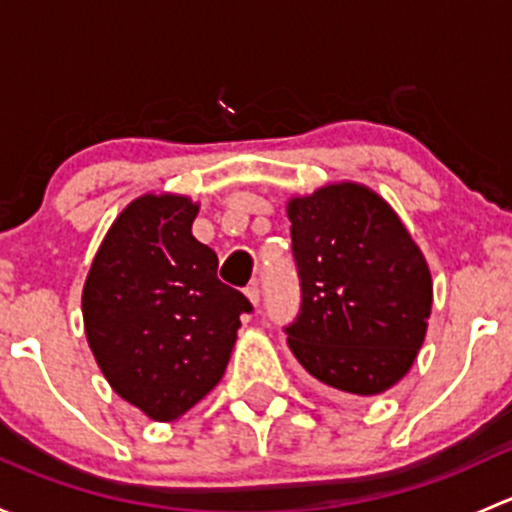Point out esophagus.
Segmentation results:
<instances>
[{
	"mask_svg": "<svg viewBox=\"0 0 512 512\" xmlns=\"http://www.w3.org/2000/svg\"><path fill=\"white\" fill-rule=\"evenodd\" d=\"M245 294H247V299H250V302L255 304V307H257V304H260V287H257V282H252V285L245 289Z\"/></svg>",
	"mask_w": 512,
	"mask_h": 512,
	"instance_id": "1",
	"label": "esophagus"
}]
</instances>
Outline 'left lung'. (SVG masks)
Here are the masks:
<instances>
[{
  "label": "left lung",
  "mask_w": 512,
  "mask_h": 512,
  "mask_svg": "<svg viewBox=\"0 0 512 512\" xmlns=\"http://www.w3.org/2000/svg\"><path fill=\"white\" fill-rule=\"evenodd\" d=\"M299 312L287 344L332 389L374 396L414 364L431 314V275L394 210L354 183L289 203Z\"/></svg>",
  "instance_id": "1"
}]
</instances>
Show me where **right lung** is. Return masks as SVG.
<instances>
[{
	"label": "right lung",
	"mask_w": 512,
	"mask_h": 512,
	"mask_svg": "<svg viewBox=\"0 0 512 512\" xmlns=\"http://www.w3.org/2000/svg\"><path fill=\"white\" fill-rule=\"evenodd\" d=\"M198 205L143 195L113 223L84 287L89 347L121 399L156 421L193 409L225 374L252 304L218 280L190 232Z\"/></svg>",
	"instance_id": "obj_1"
}]
</instances>
